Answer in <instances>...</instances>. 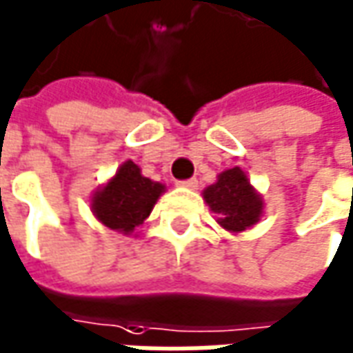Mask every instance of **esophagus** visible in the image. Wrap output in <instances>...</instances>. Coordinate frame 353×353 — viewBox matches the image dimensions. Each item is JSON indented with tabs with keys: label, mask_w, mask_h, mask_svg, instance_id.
Listing matches in <instances>:
<instances>
[{
	"label": "esophagus",
	"mask_w": 353,
	"mask_h": 353,
	"mask_svg": "<svg viewBox=\"0 0 353 353\" xmlns=\"http://www.w3.org/2000/svg\"><path fill=\"white\" fill-rule=\"evenodd\" d=\"M177 185L185 187V189H195L199 185V181H196L195 177H191V179H185V181H177Z\"/></svg>",
	"instance_id": "34e87169"
}]
</instances>
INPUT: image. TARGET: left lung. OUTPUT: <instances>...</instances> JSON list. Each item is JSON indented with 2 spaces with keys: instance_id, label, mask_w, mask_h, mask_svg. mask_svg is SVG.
Segmentation results:
<instances>
[{
  "instance_id": "left-lung-1",
  "label": "left lung",
  "mask_w": 353,
  "mask_h": 353,
  "mask_svg": "<svg viewBox=\"0 0 353 353\" xmlns=\"http://www.w3.org/2000/svg\"><path fill=\"white\" fill-rule=\"evenodd\" d=\"M203 199L218 214L216 222L230 234H241L257 224L265 201L239 166L220 172L212 185L205 187Z\"/></svg>"
}]
</instances>
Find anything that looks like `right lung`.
<instances>
[{
  "label": "right lung",
  "mask_w": 353,
  "mask_h": 353,
  "mask_svg": "<svg viewBox=\"0 0 353 353\" xmlns=\"http://www.w3.org/2000/svg\"><path fill=\"white\" fill-rule=\"evenodd\" d=\"M164 191V183L145 177L133 160H125L104 185L94 189L90 210L100 224L117 234L133 236Z\"/></svg>",
  "instance_id": "obj_1"
}]
</instances>
